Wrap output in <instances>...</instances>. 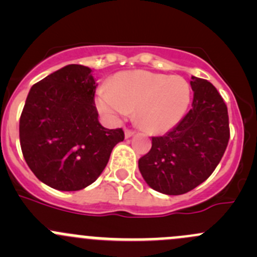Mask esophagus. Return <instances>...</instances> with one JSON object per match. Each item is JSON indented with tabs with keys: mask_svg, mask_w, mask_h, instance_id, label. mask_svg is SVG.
I'll return each instance as SVG.
<instances>
[{
	"mask_svg": "<svg viewBox=\"0 0 257 257\" xmlns=\"http://www.w3.org/2000/svg\"><path fill=\"white\" fill-rule=\"evenodd\" d=\"M134 133H136V132L132 131V129H125V131H124V134H125V138H131V137L134 136Z\"/></svg>",
	"mask_w": 257,
	"mask_h": 257,
	"instance_id": "obj_1",
	"label": "esophagus"
}]
</instances>
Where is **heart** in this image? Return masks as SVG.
<instances>
[{
    "label": "heart",
    "instance_id": "obj_1",
    "mask_svg": "<svg viewBox=\"0 0 257 257\" xmlns=\"http://www.w3.org/2000/svg\"><path fill=\"white\" fill-rule=\"evenodd\" d=\"M190 99V84L183 77L132 71L116 74L107 89L99 90L95 107L112 123L134 112L137 123L144 131L160 134L183 119Z\"/></svg>",
    "mask_w": 257,
    "mask_h": 257
}]
</instances>
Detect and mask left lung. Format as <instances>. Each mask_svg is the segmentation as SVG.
Listing matches in <instances>:
<instances>
[{"instance_id":"left-lung-1","label":"left lung","mask_w":257,"mask_h":257,"mask_svg":"<svg viewBox=\"0 0 257 257\" xmlns=\"http://www.w3.org/2000/svg\"><path fill=\"white\" fill-rule=\"evenodd\" d=\"M191 109L163 137L138 165L148 185L167 195H181L208 179L221 160L230 138L227 107L206 79L191 77Z\"/></svg>"}]
</instances>
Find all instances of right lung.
Returning a JSON list of instances; mask_svg holds the SVG:
<instances>
[{"label": "right lung", "mask_w": 257, "mask_h": 257, "mask_svg": "<svg viewBox=\"0 0 257 257\" xmlns=\"http://www.w3.org/2000/svg\"><path fill=\"white\" fill-rule=\"evenodd\" d=\"M92 69L68 64L32 85L20 118L23 158L42 183L62 191L84 189L124 141L121 128L100 125Z\"/></svg>", "instance_id": "obj_1"}]
</instances>
